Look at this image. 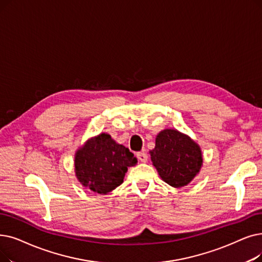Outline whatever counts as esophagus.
Masks as SVG:
<instances>
[{"label": "esophagus", "instance_id": "1", "mask_svg": "<svg viewBox=\"0 0 262 262\" xmlns=\"http://www.w3.org/2000/svg\"><path fill=\"white\" fill-rule=\"evenodd\" d=\"M137 157L140 162L142 163H145L147 161V154L143 151V152H138L137 153Z\"/></svg>", "mask_w": 262, "mask_h": 262}]
</instances>
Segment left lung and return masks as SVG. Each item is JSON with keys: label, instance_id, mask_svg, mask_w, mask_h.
<instances>
[{"label": "left lung", "instance_id": "1", "mask_svg": "<svg viewBox=\"0 0 262 262\" xmlns=\"http://www.w3.org/2000/svg\"><path fill=\"white\" fill-rule=\"evenodd\" d=\"M150 153L158 174L173 187L187 185L199 172L202 164L199 145L174 129L159 133L155 149Z\"/></svg>", "mask_w": 262, "mask_h": 262}]
</instances>
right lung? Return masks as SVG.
<instances>
[{
	"mask_svg": "<svg viewBox=\"0 0 262 262\" xmlns=\"http://www.w3.org/2000/svg\"><path fill=\"white\" fill-rule=\"evenodd\" d=\"M137 164V158L110 135L100 134L79 149L75 157L78 180L85 187L104 195L123 183L127 168Z\"/></svg>",
	"mask_w": 262,
	"mask_h": 262,
	"instance_id": "add662e5",
	"label": "right lung"
}]
</instances>
